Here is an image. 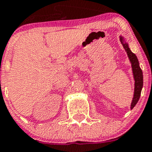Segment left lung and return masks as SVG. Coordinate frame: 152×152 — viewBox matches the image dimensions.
<instances>
[{
    "instance_id": "obj_1",
    "label": "left lung",
    "mask_w": 152,
    "mask_h": 152,
    "mask_svg": "<svg viewBox=\"0 0 152 152\" xmlns=\"http://www.w3.org/2000/svg\"><path fill=\"white\" fill-rule=\"evenodd\" d=\"M120 41L122 43L125 50L127 53L129 60L132 63V68L133 76H134V96H133L131 103V109H132L138 102L140 96H141V92H142V89L143 87V73H142V70L140 68L138 58L135 56V54L133 53L131 50L129 49V44L128 43H126L123 37L120 36Z\"/></svg>"
}]
</instances>
